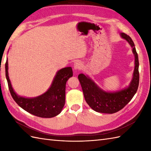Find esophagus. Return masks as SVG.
Here are the masks:
<instances>
[{"instance_id":"esophagus-1","label":"esophagus","mask_w":151,"mask_h":151,"mask_svg":"<svg viewBox=\"0 0 151 151\" xmlns=\"http://www.w3.org/2000/svg\"><path fill=\"white\" fill-rule=\"evenodd\" d=\"M73 67L76 70H81L82 69V63L81 62L78 61V62H76L75 63H74Z\"/></svg>"}]
</instances>
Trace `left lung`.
Instances as JSON below:
<instances>
[{"mask_svg": "<svg viewBox=\"0 0 151 151\" xmlns=\"http://www.w3.org/2000/svg\"><path fill=\"white\" fill-rule=\"evenodd\" d=\"M120 34L132 47L135 56L133 77L129 87L118 91L106 92L99 88L88 76L80 74L78 76L86 102L93 110L100 113L114 114L121 110L131 101L138 88L139 60L134 43L129 36L124 33Z\"/></svg>", "mask_w": 151, "mask_h": 151, "instance_id": "1", "label": "left lung"}]
</instances>
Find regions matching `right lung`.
Returning <instances> with one entry per match:
<instances>
[{
    "label": "right lung",
    "mask_w": 151,
    "mask_h": 151,
    "mask_svg": "<svg viewBox=\"0 0 151 151\" xmlns=\"http://www.w3.org/2000/svg\"><path fill=\"white\" fill-rule=\"evenodd\" d=\"M6 77L12 98L19 106L28 113L43 118L56 116L62 110L65 101V85L73 76V70L67 67L59 70L48 90L34 98H25L19 96L13 89L8 76V59L5 64Z\"/></svg>",
    "instance_id": "add662e5"
}]
</instances>
